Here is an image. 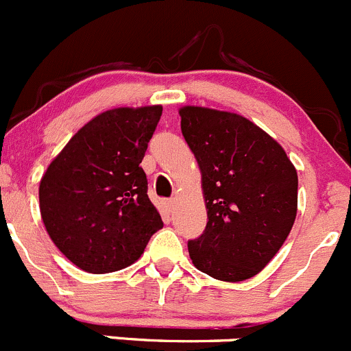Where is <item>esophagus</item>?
Returning <instances> with one entry per match:
<instances>
[{
	"label": "esophagus",
	"mask_w": 351,
	"mask_h": 351,
	"mask_svg": "<svg viewBox=\"0 0 351 351\" xmlns=\"http://www.w3.org/2000/svg\"><path fill=\"white\" fill-rule=\"evenodd\" d=\"M162 208H165V212L171 214L173 208H175V200H162Z\"/></svg>",
	"instance_id": "34e87169"
}]
</instances>
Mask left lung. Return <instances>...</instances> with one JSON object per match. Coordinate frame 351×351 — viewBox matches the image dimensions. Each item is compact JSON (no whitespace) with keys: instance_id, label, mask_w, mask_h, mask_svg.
I'll use <instances>...</instances> for the list:
<instances>
[{"instance_id":"1","label":"left lung","mask_w":351,"mask_h":351,"mask_svg":"<svg viewBox=\"0 0 351 351\" xmlns=\"http://www.w3.org/2000/svg\"><path fill=\"white\" fill-rule=\"evenodd\" d=\"M182 134L202 173L207 226L189 241L192 263L222 282L260 274L297 215V171L284 147L246 117L180 108Z\"/></svg>"}]
</instances>
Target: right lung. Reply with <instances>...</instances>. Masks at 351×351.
Listing matches in <instances>:
<instances>
[{
  "label": "right lung",
  "mask_w": 351,
  "mask_h": 351,
  "mask_svg": "<svg viewBox=\"0 0 351 351\" xmlns=\"http://www.w3.org/2000/svg\"><path fill=\"white\" fill-rule=\"evenodd\" d=\"M161 105L100 113L69 139L38 186L40 215L62 254L88 274L122 270L162 228L141 168Z\"/></svg>",
  "instance_id": "add662e5"
}]
</instances>
